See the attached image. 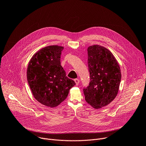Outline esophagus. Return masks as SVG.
Segmentation results:
<instances>
[{
    "mask_svg": "<svg viewBox=\"0 0 146 146\" xmlns=\"http://www.w3.org/2000/svg\"><path fill=\"white\" fill-rule=\"evenodd\" d=\"M74 81H75V82H76V84L77 86L79 84V82H80V80H79L78 79H77V78L74 79Z\"/></svg>",
    "mask_w": 146,
    "mask_h": 146,
    "instance_id": "1",
    "label": "esophagus"
}]
</instances>
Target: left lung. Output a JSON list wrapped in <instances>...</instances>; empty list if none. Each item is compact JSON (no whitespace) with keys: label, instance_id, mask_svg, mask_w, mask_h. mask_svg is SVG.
<instances>
[{"label":"left lung","instance_id":"8db88e82","mask_svg":"<svg viewBox=\"0 0 146 146\" xmlns=\"http://www.w3.org/2000/svg\"><path fill=\"white\" fill-rule=\"evenodd\" d=\"M87 51L90 82L83 92L89 105L100 109L115 98L121 79V70L116 59L106 48L94 45Z\"/></svg>","mask_w":146,"mask_h":146}]
</instances>
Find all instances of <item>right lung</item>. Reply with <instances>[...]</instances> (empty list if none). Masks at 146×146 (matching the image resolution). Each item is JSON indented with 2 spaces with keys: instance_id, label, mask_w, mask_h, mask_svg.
I'll list each match as a JSON object with an SVG mask.
<instances>
[{
  "instance_id": "obj_1",
  "label": "right lung",
  "mask_w": 146,
  "mask_h": 146,
  "mask_svg": "<svg viewBox=\"0 0 146 146\" xmlns=\"http://www.w3.org/2000/svg\"><path fill=\"white\" fill-rule=\"evenodd\" d=\"M64 47L49 46L36 52L27 68V80L34 98L42 105L55 108L67 98L75 82L60 65Z\"/></svg>"
}]
</instances>
